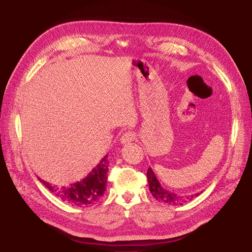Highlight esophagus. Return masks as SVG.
I'll return each mask as SVG.
<instances>
[{"mask_svg": "<svg viewBox=\"0 0 252 252\" xmlns=\"http://www.w3.org/2000/svg\"><path fill=\"white\" fill-rule=\"evenodd\" d=\"M134 139H136V133L132 131H127L122 134L121 142L122 144H130L132 141H134Z\"/></svg>", "mask_w": 252, "mask_h": 252, "instance_id": "esophagus-1", "label": "esophagus"}]
</instances>
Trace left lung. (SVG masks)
Returning <instances> with one entry per match:
<instances>
[{
  "label": "left lung",
  "instance_id": "obj_1",
  "mask_svg": "<svg viewBox=\"0 0 252 252\" xmlns=\"http://www.w3.org/2000/svg\"><path fill=\"white\" fill-rule=\"evenodd\" d=\"M146 175H147V180H149V187H150V191H151L152 195L157 201L161 202V203H167V204H171V205L183 204L184 202H186L188 200H192L193 198L198 197V195L200 194V193H195L193 195H190V197H186V198L180 197V195H177L173 192L168 191L167 189H163L151 168L147 169Z\"/></svg>",
  "mask_w": 252,
  "mask_h": 252
}]
</instances>
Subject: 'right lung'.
Masks as SVG:
<instances>
[{
    "label": "right lung",
    "instance_id": "1",
    "mask_svg": "<svg viewBox=\"0 0 252 252\" xmlns=\"http://www.w3.org/2000/svg\"><path fill=\"white\" fill-rule=\"evenodd\" d=\"M108 165V155H106L85 179L71 184L70 186L58 187L52 186L40 179L39 181L55 197L65 203L77 207H90L98 203L106 191L109 171Z\"/></svg>",
    "mask_w": 252,
    "mask_h": 252
}]
</instances>
